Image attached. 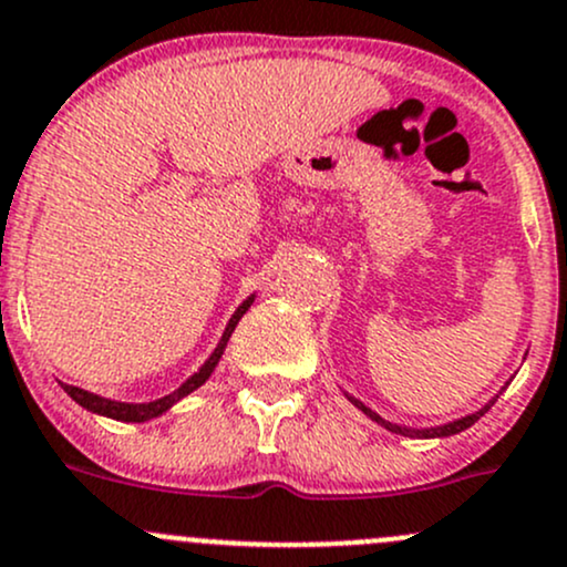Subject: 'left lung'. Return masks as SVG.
<instances>
[{
	"label": "left lung",
	"mask_w": 567,
	"mask_h": 567,
	"mask_svg": "<svg viewBox=\"0 0 567 567\" xmlns=\"http://www.w3.org/2000/svg\"><path fill=\"white\" fill-rule=\"evenodd\" d=\"M497 396H499V393H497ZM497 396H494V399H497ZM348 399H350V402L355 404V408L363 410V413H367L369 419H372V421H378L380 426H385V429H389V432L404 434V437H449V434H458V432H464V429H470V426H473L475 421H478L481 415H484L486 410L492 408V404H494V399H492V402L484 404V408H481L478 413H473V415H464V419H458V421H451V424H443V426H432V429H410V426H399V424H391V421L380 419L378 413H372V410H369L367 404H363V402H359V399H353V396H348Z\"/></svg>",
	"instance_id": "1"
}]
</instances>
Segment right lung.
Listing matches in <instances>:
<instances>
[{
    "label": "right lung",
    "mask_w": 567,
    "mask_h": 567,
    "mask_svg": "<svg viewBox=\"0 0 567 567\" xmlns=\"http://www.w3.org/2000/svg\"><path fill=\"white\" fill-rule=\"evenodd\" d=\"M252 301H255V296H249V299L244 301L241 307L236 309V312H234V318H230V323L225 326V333H223V339H219V344H217V348H214V353L208 355V361L204 363V367L198 369V372L193 374V378L187 380V383H182V385H178V389H176L174 393H168V396H163V399H154V402L130 404V402H113V399H103V396H97V393H89V391H83V389H75V385H64V383H62V389L68 391L70 396H73L75 402L81 404V408H86L89 413L105 415V419H113V421H127V424H130V421H133V424H141V421L157 419V415H163L165 410H171V408H174V404L178 402V399H184V396H187V393H193L195 389H200V385H204L206 380L212 378L214 367H217L219 359H223L225 348H228V339H230V333H234L236 323H238V320L244 318V312H247V309H249V303H252Z\"/></svg>",
    "instance_id": "1"
}]
</instances>
